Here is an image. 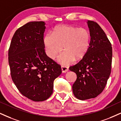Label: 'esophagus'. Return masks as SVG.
<instances>
[{"label": "esophagus", "instance_id": "34e87169", "mask_svg": "<svg viewBox=\"0 0 121 121\" xmlns=\"http://www.w3.org/2000/svg\"><path fill=\"white\" fill-rule=\"evenodd\" d=\"M61 68H62V71L63 73H65L66 72H67V71L68 70V67L65 66H62L61 67Z\"/></svg>", "mask_w": 121, "mask_h": 121}]
</instances>
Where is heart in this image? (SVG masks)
I'll list each match as a JSON object with an SVG mask.
<instances>
[{
	"mask_svg": "<svg viewBox=\"0 0 121 121\" xmlns=\"http://www.w3.org/2000/svg\"><path fill=\"white\" fill-rule=\"evenodd\" d=\"M90 41L87 30L69 25L56 27L53 35L48 33L44 38L46 53L51 59L56 58L62 49L65 50L58 57V62L64 65L72 63L74 59H81L87 52Z\"/></svg>",
	"mask_w": 121,
	"mask_h": 121,
	"instance_id": "b5f03b06",
	"label": "heart"
}]
</instances>
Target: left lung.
<instances>
[{
    "mask_svg": "<svg viewBox=\"0 0 121 121\" xmlns=\"http://www.w3.org/2000/svg\"><path fill=\"white\" fill-rule=\"evenodd\" d=\"M90 35L89 49L78 63L69 67L77 79L73 93L79 100L94 98L102 93L111 72L112 48L106 34L96 22L87 21Z\"/></svg>",
    "mask_w": 121,
    "mask_h": 121,
    "instance_id": "left-lung-1",
    "label": "left lung"
}]
</instances>
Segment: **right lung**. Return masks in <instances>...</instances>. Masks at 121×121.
Here are the masks:
<instances>
[{"instance_id":"add662e5","label":"right lung","mask_w":121,"mask_h":121,"mask_svg":"<svg viewBox=\"0 0 121 121\" xmlns=\"http://www.w3.org/2000/svg\"><path fill=\"white\" fill-rule=\"evenodd\" d=\"M45 23L30 22L15 32L8 52L13 82L23 96L42 102L53 93L54 81L62 73L60 65L46 54Z\"/></svg>"}]
</instances>
